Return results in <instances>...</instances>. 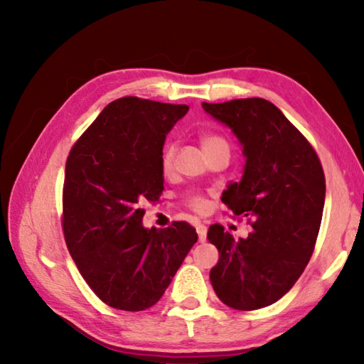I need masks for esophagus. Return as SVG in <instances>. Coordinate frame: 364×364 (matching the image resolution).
<instances>
[{
  "label": "esophagus",
  "instance_id": "obj_1",
  "mask_svg": "<svg viewBox=\"0 0 364 364\" xmlns=\"http://www.w3.org/2000/svg\"><path fill=\"white\" fill-rule=\"evenodd\" d=\"M196 231H197V236H199V242H205V239H207V226L199 223V225L196 226Z\"/></svg>",
  "mask_w": 364,
  "mask_h": 364
}]
</instances>
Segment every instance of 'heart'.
Listing matches in <instances>:
<instances>
[{"label": "heart", "mask_w": 364, "mask_h": 364, "mask_svg": "<svg viewBox=\"0 0 364 364\" xmlns=\"http://www.w3.org/2000/svg\"><path fill=\"white\" fill-rule=\"evenodd\" d=\"M202 147L207 149V147H210L213 144H218V143H225L223 138L217 136V134H204L200 139ZM173 157H175V147L173 146H165V149L162 152V157H160V165H162V170H170L171 168V164H173ZM194 207H200L202 202L199 199H194L193 200Z\"/></svg>", "instance_id": "heart-1"}]
</instances>
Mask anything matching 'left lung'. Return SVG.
Here are the masks:
<instances>
[{
  "label": "left lung",
  "instance_id": "8db88e82",
  "mask_svg": "<svg viewBox=\"0 0 364 364\" xmlns=\"http://www.w3.org/2000/svg\"><path fill=\"white\" fill-rule=\"evenodd\" d=\"M202 109L230 128L245 157L241 181H230L221 200L254 220V231L239 241L223 226L208 228L220 252L210 281L225 305L258 310L291 291L310 260L324 208L323 167L304 134L267 100L202 102Z\"/></svg>",
  "mask_w": 364,
  "mask_h": 364
}]
</instances>
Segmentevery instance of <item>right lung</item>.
<instances>
[{
    "mask_svg": "<svg viewBox=\"0 0 364 364\" xmlns=\"http://www.w3.org/2000/svg\"><path fill=\"white\" fill-rule=\"evenodd\" d=\"M184 104L134 96L104 107L65 164L64 236L77 268L104 304L125 311L156 305L197 232L186 221L144 228V200L164 191L160 165Z\"/></svg>",
    "mask_w": 364,
    "mask_h": 364,
    "instance_id": "obj_1",
    "label": "right lung"
}]
</instances>
